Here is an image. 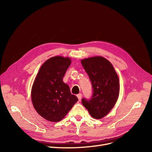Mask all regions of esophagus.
I'll use <instances>...</instances> for the list:
<instances>
[{"label": "esophagus", "instance_id": "34e87169", "mask_svg": "<svg viewBox=\"0 0 152 152\" xmlns=\"http://www.w3.org/2000/svg\"><path fill=\"white\" fill-rule=\"evenodd\" d=\"M77 96L78 99H79V101L80 102V101L81 100V98H82V94L80 93V94H77Z\"/></svg>", "mask_w": 152, "mask_h": 152}]
</instances>
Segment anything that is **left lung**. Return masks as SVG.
I'll return each mask as SVG.
<instances>
[{
  "label": "left lung",
  "mask_w": 152,
  "mask_h": 152,
  "mask_svg": "<svg viewBox=\"0 0 152 152\" xmlns=\"http://www.w3.org/2000/svg\"><path fill=\"white\" fill-rule=\"evenodd\" d=\"M81 63L89 75L93 87L90 99L82 98V103L94 118L101 119L115 104L120 84L117 73L110 63L102 56L82 59Z\"/></svg>",
  "instance_id": "obj_1"
}]
</instances>
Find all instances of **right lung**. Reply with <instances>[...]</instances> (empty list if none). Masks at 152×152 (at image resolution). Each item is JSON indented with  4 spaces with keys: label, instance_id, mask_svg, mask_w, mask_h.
<instances>
[{
    "label": "right lung",
    "instance_id": "add662e5",
    "mask_svg": "<svg viewBox=\"0 0 152 152\" xmlns=\"http://www.w3.org/2000/svg\"><path fill=\"white\" fill-rule=\"evenodd\" d=\"M70 64L69 58H49L40 67L32 86V103L40 115L48 121H61L78 101L63 81Z\"/></svg>",
    "mask_w": 152,
    "mask_h": 152
}]
</instances>
